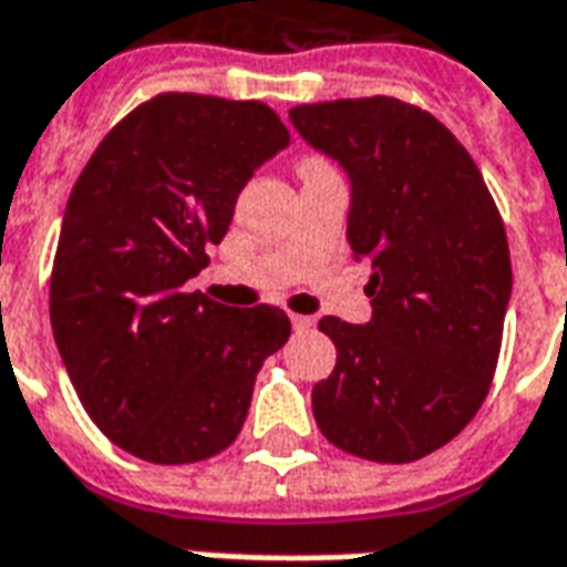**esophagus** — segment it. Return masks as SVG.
<instances>
[{
  "instance_id": "obj_1",
  "label": "esophagus",
  "mask_w": 567,
  "mask_h": 567,
  "mask_svg": "<svg viewBox=\"0 0 567 567\" xmlns=\"http://www.w3.org/2000/svg\"><path fill=\"white\" fill-rule=\"evenodd\" d=\"M291 324H295L297 333H307L316 328V319L312 316H291Z\"/></svg>"
}]
</instances>
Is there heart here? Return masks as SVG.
I'll return each mask as SVG.
<instances>
[{"label":"heart","instance_id":"obj_1","mask_svg":"<svg viewBox=\"0 0 567 567\" xmlns=\"http://www.w3.org/2000/svg\"><path fill=\"white\" fill-rule=\"evenodd\" d=\"M312 163H328V161H321V157H303V161H300V166H312Z\"/></svg>","mask_w":567,"mask_h":567}]
</instances>
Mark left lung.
<instances>
[{"instance_id":"obj_1","label":"left lung","mask_w":567,"mask_h":567,"mask_svg":"<svg viewBox=\"0 0 567 567\" xmlns=\"http://www.w3.org/2000/svg\"><path fill=\"white\" fill-rule=\"evenodd\" d=\"M300 136L352 178L349 243L368 260V324L324 316L337 346L312 389L321 434L349 455L406 464L483 406L511 300V246L474 157L437 117L394 96L291 109Z\"/></svg>"}]
</instances>
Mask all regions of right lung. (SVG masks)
Segmentation results:
<instances>
[{"label":"right lung","instance_id":"right-lung-1","mask_svg":"<svg viewBox=\"0 0 567 567\" xmlns=\"http://www.w3.org/2000/svg\"><path fill=\"white\" fill-rule=\"evenodd\" d=\"M285 145L260 100L157 93L105 133L69 194L48 295L56 349L93 425L142 462L227 450L260 364L291 337L279 307L187 291Z\"/></svg>","mask_w":567,"mask_h":567}]
</instances>
